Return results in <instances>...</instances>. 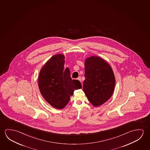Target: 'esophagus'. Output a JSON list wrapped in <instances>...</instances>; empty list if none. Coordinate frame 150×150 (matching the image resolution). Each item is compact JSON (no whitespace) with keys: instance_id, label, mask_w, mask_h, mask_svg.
<instances>
[{"instance_id":"1","label":"esophagus","mask_w":150,"mask_h":150,"mask_svg":"<svg viewBox=\"0 0 150 150\" xmlns=\"http://www.w3.org/2000/svg\"><path fill=\"white\" fill-rule=\"evenodd\" d=\"M78 80H79V81H81V82H82V79H81V78L80 77V76H79L78 78Z\"/></svg>"}]
</instances>
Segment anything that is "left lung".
<instances>
[{"instance_id": "left-lung-1", "label": "left lung", "mask_w": 150, "mask_h": 150, "mask_svg": "<svg viewBox=\"0 0 150 150\" xmlns=\"http://www.w3.org/2000/svg\"><path fill=\"white\" fill-rule=\"evenodd\" d=\"M83 89L89 102L95 107L109 100L115 85L112 68L100 57L92 56L85 62Z\"/></svg>"}]
</instances>
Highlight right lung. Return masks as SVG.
<instances>
[{"label":"right lung","instance_id":"1","mask_svg":"<svg viewBox=\"0 0 150 150\" xmlns=\"http://www.w3.org/2000/svg\"><path fill=\"white\" fill-rule=\"evenodd\" d=\"M64 57L52 56L40 70L38 87L44 99L52 107L64 108L69 102L74 90L82 88L81 82L72 80L69 68L64 69Z\"/></svg>","mask_w":150,"mask_h":150}]
</instances>
